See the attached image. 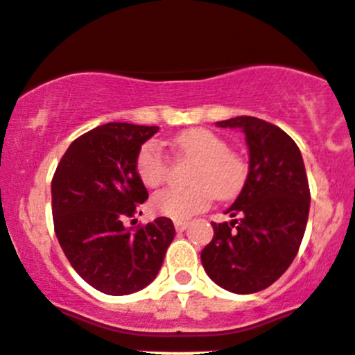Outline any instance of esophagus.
Masks as SVG:
<instances>
[{
    "instance_id": "1",
    "label": "esophagus",
    "mask_w": 355,
    "mask_h": 355,
    "mask_svg": "<svg viewBox=\"0 0 355 355\" xmlns=\"http://www.w3.org/2000/svg\"><path fill=\"white\" fill-rule=\"evenodd\" d=\"M187 226H189L187 221H175V230L177 232H184V230H187Z\"/></svg>"
}]
</instances>
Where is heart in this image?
I'll list each match as a JSON object with an SVG mask.
<instances>
[{
	"label": "heart",
	"mask_w": 355,
	"mask_h": 355,
	"mask_svg": "<svg viewBox=\"0 0 355 355\" xmlns=\"http://www.w3.org/2000/svg\"><path fill=\"white\" fill-rule=\"evenodd\" d=\"M173 146L184 157L196 159L189 171V187H166L150 200L155 214L185 221L205 210L214 198H232L242 189L248 175L245 162L230 152L228 145L209 129H189L178 134ZM136 171L148 187H157L170 173V161L161 143L152 139L139 150Z\"/></svg>",
	"instance_id": "obj_1"
}]
</instances>
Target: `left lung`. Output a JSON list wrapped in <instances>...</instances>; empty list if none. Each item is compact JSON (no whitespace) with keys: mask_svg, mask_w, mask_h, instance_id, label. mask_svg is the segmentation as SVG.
<instances>
[{"mask_svg":"<svg viewBox=\"0 0 355 355\" xmlns=\"http://www.w3.org/2000/svg\"><path fill=\"white\" fill-rule=\"evenodd\" d=\"M216 125L245 134L249 171L225 212L232 221L212 223L201 263L216 285L245 295L270 286L290 267L304 237L311 196L301 150L285 130L254 116Z\"/></svg>","mask_w":355,"mask_h":355,"instance_id":"1","label":"left lung"}]
</instances>
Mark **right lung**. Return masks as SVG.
Masks as SVG:
<instances>
[{
    "label": "right lung",
    "mask_w": 355,
    "mask_h": 355,
    "mask_svg": "<svg viewBox=\"0 0 355 355\" xmlns=\"http://www.w3.org/2000/svg\"><path fill=\"white\" fill-rule=\"evenodd\" d=\"M157 130L122 122L95 127L72 141L51 182L54 232L63 253L88 285L107 295L148 286L175 237L168 217L136 230L125 225L148 198L136 159Z\"/></svg>",
    "instance_id": "add662e5"
}]
</instances>
